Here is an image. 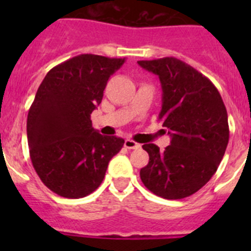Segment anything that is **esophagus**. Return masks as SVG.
<instances>
[{
	"mask_svg": "<svg viewBox=\"0 0 251 251\" xmlns=\"http://www.w3.org/2000/svg\"><path fill=\"white\" fill-rule=\"evenodd\" d=\"M124 147L128 148V150H137V148L141 147V145L137 143V142L132 141V139H126L124 141Z\"/></svg>",
	"mask_w": 251,
	"mask_h": 251,
	"instance_id": "esophagus-1",
	"label": "esophagus"
}]
</instances>
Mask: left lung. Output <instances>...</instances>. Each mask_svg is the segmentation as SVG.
<instances>
[{"label": "left lung", "mask_w": 251, "mask_h": 251, "mask_svg": "<svg viewBox=\"0 0 251 251\" xmlns=\"http://www.w3.org/2000/svg\"><path fill=\"white\" fill-rule=\"evenodd\" d=\"M138 64L158 75L163 92L158 121L171 136L165 151L153 143L142 146L150 156L139 172L142 182L159 197L185 199L210 181L225 154L229 143L225 104L210 79L176 57Z\"/></svg>", "instance_id": "obj_1"}]
</instances>
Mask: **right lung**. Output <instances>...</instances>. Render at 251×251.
<instances>
[{"mask_svg": "<svg viewBox=\"0 0 251 251\" xmlns=\"http://www.w3.org/2000/svg\"><path fill=\"white\" fill-rule=\"evenodd\" d=\"M124 59L81 54L52 68L27 115L30 158L44 185L59 196L80 199L100 186L124 139L101 136L90 114L110 75Z\"/></svg>", "mask_w": 251, "mask_h": 251, "instance_id": "obj_1", "label": "right lung"}]
</instances>
